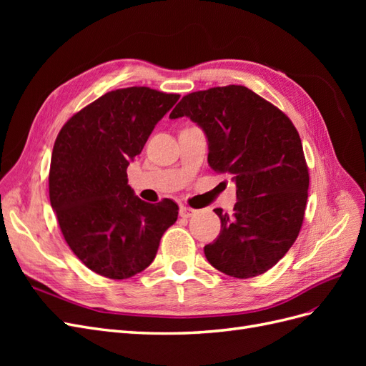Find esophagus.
<instances>
[{"mask_svg":"<svg viewBox=\"0 0 366 366\" xmlns=\"http://www.w3.org/2000/svg\"><path fill=\"white\" fill-rule=\"evenodd\" d=\"M192 215H195V209L187 207V206H182V207H180V217H183V218H191Z\"/></svg>","mask_w":366,"mask_h":366,"instance_id":"esophagus-1","label":"esophagus"}]
</instances>
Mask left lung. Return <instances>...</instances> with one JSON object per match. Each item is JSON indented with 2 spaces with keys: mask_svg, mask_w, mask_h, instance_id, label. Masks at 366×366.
Segmentation results:
<instances>
[{
  "mask_svg": "<svg viewBox=\"0 0 366 366\" xmlns=\"http://www.w3.org/2000/svg\"><path fill=\"white\" fill-rule=\"evenodd\" d=\"M189 117L207 137V163L237 184L234 212L221 219L207 261L239 280L272 269L301 230L308 168L301 137L280 108L242 85L214 86L184 96L169 114Z\"/></svg>",
  "mask_w": 366,
  "mask_h": 366,
  "instance_id": "8db88e82",
  "label": "left lung"
}]
</instances>
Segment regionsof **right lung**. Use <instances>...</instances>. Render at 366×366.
I'll return each instance as SVG.
<instances>
[{
    "label": "right lung",
    "instance_id": "obj_1",
    "mask_svg": "<svg viewBox=\"0 0 366 366\" xmlns=\"http://www.w3.org/2000/svg\"><path fill=\"white\" fill-rule=\"evenodd\" d=\"M179 97L148 86L109 92L71 116L54 142L51 207L73 253L105 278L127 280L145 270L179 217L169 198L156 204L140 200L127 175Z\"/></svg>",
    "mask_w": 366,
    "mask_h": 366
}]
</instances>
